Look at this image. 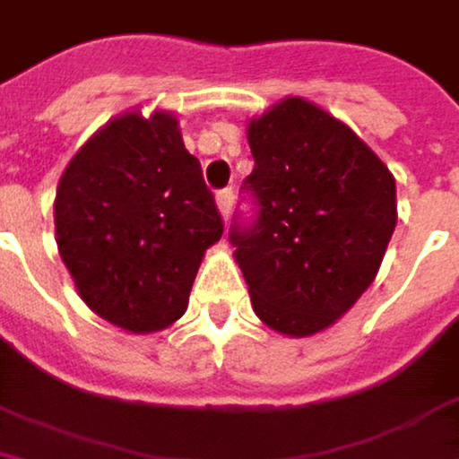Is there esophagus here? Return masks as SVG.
I'll list each match as a JSON object with an SVG mask.
<instances>
[{"instance_id": "esophagus-1", "label": "esophagus", "mask_w": 459, "mask_h": 459, "mask_svg": "<svg viewBox=\"0 0 459 459\" xmlns=\"http://www.w3.org/2000/svg\"><path fill=\"white\" fill-rule=\"evenodd\" d=\"M231 206H234V190L231 187L217 190V209H220V214L228 217V214H231Z\"/></svg>"}]
</instances>
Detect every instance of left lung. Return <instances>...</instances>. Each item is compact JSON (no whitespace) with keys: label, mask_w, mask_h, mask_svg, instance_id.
Here are the masks:
<instances>
[{"label":"left lung","mask_w":459,"mask_h":459,"mask_svg":"<svg viewBox=\"0 0 459 459\" xmlns=\"http://www.w3.org/2000/svg\"><path fill=\"white\" fill-rule=\"evenodd\" d=\"M247 139L255 169L242 190L255 217L231 225V245L253 309L280 333H320L379 272L395 179L347 123L299 96L253 117Z\"/></svg>","instance_id":"obj_1"}]
</instances>
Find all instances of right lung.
Instances as JSON below:
<instances>
[{
    "label": "right lung",
    "mask_w": 459,
    "mask_h": 459,
    "mask_svg": "<svg viewBox=\"0 0 459 459\" xmlns=\"http://www.w3.org/2000/svg\"><path fill=\"white\" fill-rule=\"evenodd\" d=\"M53 217L80 299L131 333L185 315L201 258L222 237L201 163L160 109L99 128L64 169Z\"/></svg>",
    "instance_id": "add662e5"
}]
</instances>
